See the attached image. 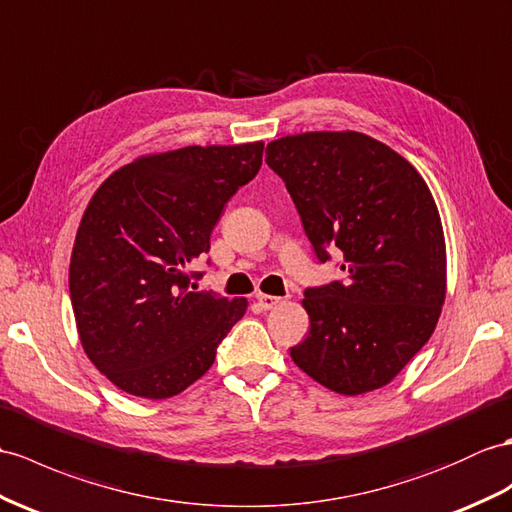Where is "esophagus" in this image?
I'll return each instance as SVG.
<instances>
[{"label":"esophagus","mask_w":512,"mask_h":512,"mask_svg":"<svg viewBox=\"0 0 512 512\" xmlns=\"http://www.w3.org/2000/svg\"><path fill=\"white\" fill-rule=\"evenodd\" d=\"M256 299H258V304L263 306L265 310H271V308H276V306H280V304H282V297H278V295L258 293V295H256Z\"/></svg>","instance_id":"obj_1"}]
</instances>
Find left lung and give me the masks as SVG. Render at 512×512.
I'll list each match as a JSON object with an SVG mask.
<instances>
[{"mask_svg": "<svg viewBox=\"0 0 512 512\" xmlns=\"http://www.w3.org/2000/svg\"><path fill=\"white\" fill-rule=\"evenodd\" d=\"M308 241L345 282L306 289V339L293 363L326 389L363 395L389 384L432 336L447 291L441 215L426 180L363 132H304L267 145Z\"/></svg>", "mask_w": 512, "mask_h": 512, "instance_id": "obj_1", "label": "left lung"}]
</instances>
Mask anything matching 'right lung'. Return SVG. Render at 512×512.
<instances>
[{
  "label": "right lung",
  "mask_w": 512,
  "mask_h": 512,
  "mask_svg": "<svg viewBox=\"0 0 512 512\" xmlns=\"http://www.w3.org/2000/svg\"><path fill=\"white\" fill-rule=\"evenodd\" d=\"M265 143L147 154L99 184L73 243L69 293L82 350L145 400L182 393L213 367L245 297L191 291L228 199L263 165Z\"/></svg>",
  "instance_id": "1"
}]
</instances>
